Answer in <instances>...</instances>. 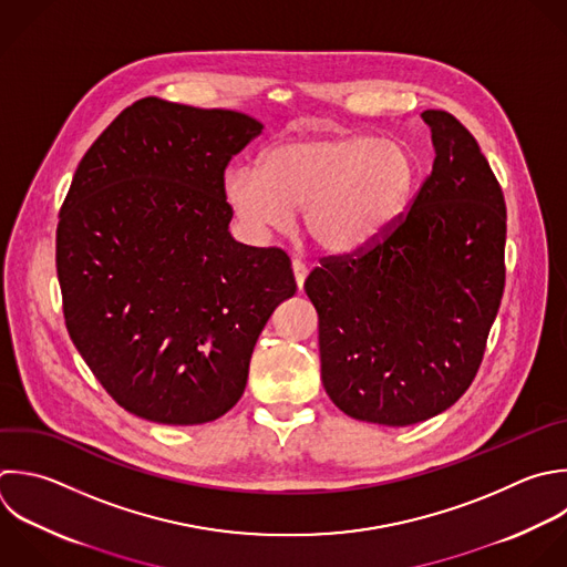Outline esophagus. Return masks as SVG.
Returning <instances> with one entry per match:
<instances>
[{"mask_svg": "<svg viewBox=\"0 0 567 567\" xmlns=\"http://www.w3.org/2000/svg\"><path fill=\"white\" fill-rule=\"evenodd\" d=\"M292 275H295L297 288L301 290V288H303V281H306V277H308V266H306L301 259H292Z\"/></svg>", "mask_w": 567, "mask_h": 567, "instance_id": "1", "label": "esophagus"}]
</instances>
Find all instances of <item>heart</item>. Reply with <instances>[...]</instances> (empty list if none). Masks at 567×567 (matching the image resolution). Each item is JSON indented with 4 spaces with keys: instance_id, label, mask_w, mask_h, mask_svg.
Instances as JSON below:
<instances>
[{
    "instance_id": "heart-1",
    "label": "heart",
    "mask_w": 567,
    "mask_h": 567,
    "mask_svg": "<svg viewBox=\"0 0 567 567\" xmlns=\"http://www.w3.org/2000/svg\"><path fill=\"white\" fill-rule=\"evenodd\" d=\"M419 177L412 151L374 133H319L281 140L259 168L237 166L224 195L255 233L286 228L301 206L308 237L326 252H352L408 208Z\"/></svg>"
}]
</instances>
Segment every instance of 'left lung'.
Instances as JSON below:
<instances>
[{
  "label": "left lung",
  "mask_w": 567,
  "mask_h": 567,
  "mask_svg": "<svg viewBox=\"0 0 567 567\" xmlns=\"http://www.w3.org/2000/svg\"><path fill=\"white\" fill-rule=\"evenodd\" d=\"M434 164L401 215L303 288L319 315L321 381L348 416L412 425L470 388L505 286V199L470 131L423 111Z\"/></svg>",
  "instance_id": "8db88e82"
}]
</instances>
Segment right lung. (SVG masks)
<instances>
[{"label":"right lung","mask_w":567,"mask_h":567,"mask_svg":"<svg viewBox=\"0 0 567 567\" xmlns=\"http://www.w3.org/2000/svg\"><path fill=\"white\" fill-rule=\"evenodd\" d=\"M261 124L146 97L80 162L60 210L69 334L128 412L199 425L244 394L255 343L295 295L281 248L233 239L224 173Z\"/></svg>","instance_id":"obj_1"}]
</instances>
